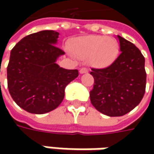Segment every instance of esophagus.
Here are the masks:
<instances>
[{"label": "esophagus", "instance_id": "34e87169", "mask_svg": "<svg viewBox=\"0 0 154 154\" xmlns=\"http://www.w3.org/2000/svg\"><path fill=\"white\" fill-rule=\"evenodd\" d=\"M80 74H86V73H88V70H87V68H80Z\"/></svg>", "mask_w": 154, "mask_h": 154}]
</instances>
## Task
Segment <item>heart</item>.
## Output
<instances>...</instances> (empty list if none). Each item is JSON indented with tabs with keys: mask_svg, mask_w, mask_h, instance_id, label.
Returning a JSON list of instances; mask_svg holds the SVG:
<instances>
[{
	"mask_svg": "<svg viewBox=\"0 0 154 154\" xmlns=\"http://www.w3.org/2000/svg\"><path fill=\"white\" fill-rule=\"evenodd\" d=\"M72 50L80 59H88L94 67L103 68L115 62L118 55V44L115 39L103 36H84L76 38Z\"/></svg>",
	"mask_w": 154,
	"mask_h": 154,
	"instance_id": "heart-1",
	"label": "heart"
}]
</instances>
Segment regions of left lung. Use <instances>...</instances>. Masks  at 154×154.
Wrapping results in <instances>:
<instances>
[{
  "label": "left lung",
  "instance_id": "1",
  "mask_svg": "<svg viewBox=\"0 0 154 154\" xmlns=\"http://www.w3.org/2000/svg\"><path fill=\"white\" fill-rule=\"evenodd\" d=\"M121 54L108 68H92V104L103 115L121 116L135 108L144 96L146 74L145 58L140 50L121 36Z\"/></svg>",
  "mask_w": 154,
  "mask_h": 154
}]
</instances>
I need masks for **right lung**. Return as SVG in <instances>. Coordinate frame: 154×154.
Returning a JSON list of instances; mask_svg holds the SVG:
<instances>
[{"instance_id": "1", "label": "right lung", "mask_w": 154, "mask_h": 154, "mask_svg": "<svg viewBox=\"0 0 154 154\" xmlns=\"http://www.w3.org/2000/svg\"><path fill=\"white\" fill-rule=\"evenodd\" d=\"M59 32L45 30L30 34L13 48L7 69L11 97L20 108L45 114L62 103L65 88L78 77L77 69L61 68L65 53L57 47Z\"/></svg>"}]
</instances>
